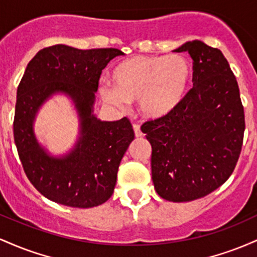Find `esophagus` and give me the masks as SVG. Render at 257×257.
<instances>
[{
	"instance_id": "obj_1",
	"label": "esophagus",
	"mask_w": 257,
	"mask_h": 257,
	"mask_svg": "<svg viewBox=\"0 0 257 257\" xmlns=\"http://www.w3.org/2000/svg\"><path fill=\"white\" fill-rule=\"evenodd\" d=\"M133 129H134L135 137H137V138H139V137H143V132H141L140 125L137 124V123H134V124H133Z\"/></svg>"
}]
</instances>
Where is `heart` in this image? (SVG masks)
I'll return each mask as SVG.
<instances>
[{"instance_id": "obj_1", "label": "heart", "mask_w": 257, "mask_h": 257, "mask_svg": "<svg viewBox=\"0 0 257 257\" xmlns=\"http://www.w3.org/2000/svg\"><path fill=\"white\" fill-rule=\"evenodd\" d=\"M191 76V65L181 55H137L117 65L112 72L113 87L102 84L100 95L116 107L139 100V110L144 116L159 118L184 100Z\"/></svg>"}]
</instances>
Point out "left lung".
<instances>
[{
    "instance_id": "8db88e82",
    "label": "left lung",
    "mask_w": 257,
    "mask_h": 257,
    "mask_svg": "<svg viewBox=\"0 0 257 257\" xmlns=\"http://www.w3.org/2000/svg\"><path fill=\"white\" fill-rule=\"evenodd\" d=\"M174 52L192 58L193 87L172 112L147 120L141 131L152 146L156 192L170 202H190L231 176L245 119L237 79L220 49L194 40Z\"/></svg>"
}]
</instances>
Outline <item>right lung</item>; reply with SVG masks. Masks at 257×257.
Listing matches in <instances>:
<instances>
[{"label": "right lung", "mask_w": 257, "mask_h": 257, "mask_svg": "<svg viewBox=\"0 0 257 257\" xmlns=\"http://www.w3.org/2000/svg\"><path fill=\"white\" fill-rule=\"evenodd\" d=\"M123 54L116 48L82 51L55 44L41 49L26 66L17 90L14 141L26 176L46 198L73 208H93L113 193L134 131L126 117L114 122L98 119L93 105L102 70ZM55 92L66 93L75 102L81 129L75 149L60 159L49 156L33 133L38 108Z\"/></svg>", "instance_id": "1"}]
</instances>
